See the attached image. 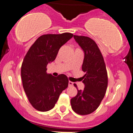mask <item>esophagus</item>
Returning a JSON list of instances; mask_svg holds the SVG:
<instances>
[{
  "label": "esophagus",
  "mask_w": 133,
  "mask_h": 133,
  "mask_svg": "<svg viewBox=\"0 0 133 133\" xmlns=\"http://www.w3.org/2000/svg\"><path fill=\"white\" fill-rule=\"evenodd\" d=\"M68 85H69V86H73V82H72L71 81H69V83H68Z\"/></svg>",
  "instance_id": "esophagus-1"
}]
</instances>
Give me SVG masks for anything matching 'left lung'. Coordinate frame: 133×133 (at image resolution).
Returning a JSON list of instances; mask_svg holds the SVG:
<instances>
[{
  "mask_svg": "<svg viewBox=\"0 0 133 133\" xmlns=\"http://www.w3.org/2000/svg\"><path fill=\"white\" fill-rule=\"evenodd\" d=\"M75 41L84 52L82 77L85 88L78 90L76 96L71 99L73 111L77 114L86 115L92 113L100 105L108 88V73L104 58L93 40L84 36L74 35ZM75 87L76 86L74 84Z\"/></svg>",
  "mask_w": 133,
  "mask_h": 133,
  "instance_id": "obj_1",
  "label": "left lung"
}]
</instances>
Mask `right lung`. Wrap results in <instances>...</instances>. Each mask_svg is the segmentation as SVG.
Here are the masks:
<instances>
[{
    "label": "right lung",
    "instance_id": "add662e5",
    "mask_svg": "<svg viewBox=\"0 0 133 133\" xmlns=\"http://www.w3.org/2000/svg\"><path fill=\"white\" fill-rule=\"evenodd\" d=\"M69 33L38 37L25 55L21 67L24 89L35 109L44 112L53 109L61 92L68 86L66 75L48 74L47 65L55 60L60 48L73 37Z\"/></svg>",
    "mask_w": 133,
    "mask_h": 133
}]
</instances>
